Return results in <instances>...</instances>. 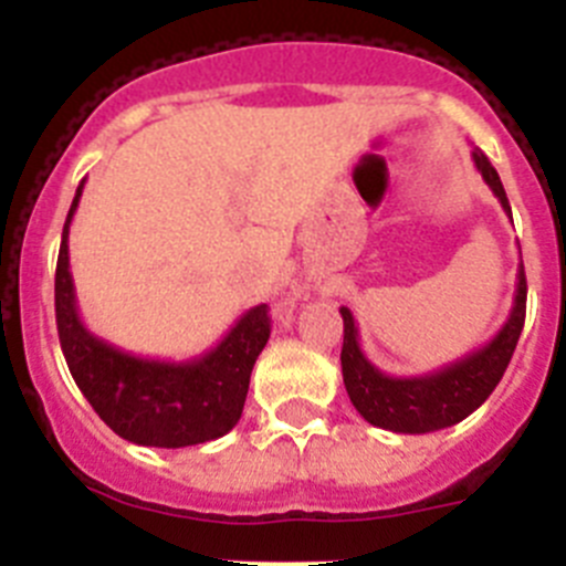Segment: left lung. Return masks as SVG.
<instances>
[{
    "label": "left lung",
    "mask_w": 566,
    "mask_h": 566,
    "mask_svg": "<svg viewBox=\"0 0 566 566\" xmlns=\"http://www.w3.org/2000/svg\"><path fill=\"white\" fill-rule=\"evenodd\" d=\"M473 164L482 172L484 184L493 189L504 212L510 214L507 195L499 181V172L490 167L482 149H473ZM524 308H527V280H524V266H518L513 308H510L504 326L493 334V339H488L476 352L464 354L457 363H448L428 374L391 377L365 357V352L359 348V332L352 308L343 306L339 308L343 314L339 363H343V382L348 399L365 422L394 433H431L462 422L493 394L499 379L507 371V363L516 352L518 334L524 328Z\"/></svg>",
    "instance_id": "8db88e82"
}]
</instances>
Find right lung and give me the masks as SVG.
Instances as JSON below:
<instances>
[{"instance_id":"1","label":"right lung","mask_w":566,"mask_h":566,"mask_svg":"<svg viewBox=\"0 0 566 566\" xmlns=\"http://www.w3.org/2000/svg\"><path fill=\"white\" fill-rule=\"evenodd\" d=\"M84 181L70 203L56 263V326L67 368L93 411L122 439L144 448L212 442L238 424L249 377L269 334L266 303L240 314L221 343L192 359H153L115 348L78 317L70 274V223Z\"/></svg>"}]
</instances>
